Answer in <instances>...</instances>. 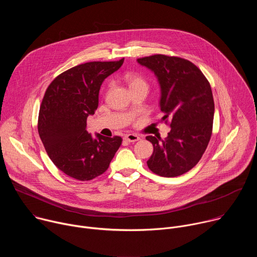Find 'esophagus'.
<instances>
[{"label":"esophagus","instance_id":"34e87169","mask_svg":"<svg viewBox=\"0 0 257 257\" xmlns=\"http://www.w3.org/2000/svg\"><path fill=\"white\" fill-rule=\"evenodd\" d=\"M124 139L128 142H135V141L140 140V137L136 134H127L124 136Z\"/></svg>","mask_w":257,"mask_h":257}]
</instances>
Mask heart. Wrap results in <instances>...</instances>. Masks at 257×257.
<instances>
[{"mask_svg":"<svg viewBox=\"0 0 257 257\" xmlns=\"http://www.w3.org/2000/svg\"><path fill=\"white\" fill-rule=\"evenodd\" d=\"M124 79L128 84L130 90H133L138 87L148 88V82H146L145 78L142 75L138 74V73H127Z\"/></svg>","mask_w":257,"mask_h":257,"instance_id":"b5f03b06","label":"heart"}]
</instances>
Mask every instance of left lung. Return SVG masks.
<instances>
[{"label":"left lung","instance_id":"left-lung-1","mask_svg":"<svg viewBox=\"0 0 257 257\" xmlns=\"http://www.w3.org/2000/svg\"><path fill=\"white\" fill-rule=\"evenodd\" d=\"M137 62L155 72L161 85L162 120L166 124L171 120L165 140L146 136L154 145L148 166L159 176L178 177L197 165L210 140L214 113L210 84L186 59L153 55Z\"/></svg>","mask_w":257,"mask_h":257}]
</instances>
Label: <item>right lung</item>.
Here are the masks:
<instances>
[{"label":"right lung","instance_id":"1","mask_svg":"<svg viewBox=\"0 0 257 257\" xmlns=\"http://www.w3.org/2000/svg\"><path fill=\"white\" fill-rule=\"evenodd\" d=\"M124 58L88 62L61 73L48 86L39 114L38 130L54 165L67 176L89 181L103 174L122 144L120 136L93 138L86 120L98 106L102 81L117 71Z\"/></svg>","mask_w":257,"mask_h":257}]
</instances>
